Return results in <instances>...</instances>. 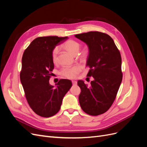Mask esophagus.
<instances>
[{"instance_id": "obj_1", "label": "esophagus", "mask_w": 147, "mask_h": 147, "mask_svg": "<svg viewBox=\"0 0 147 147\" xmlns=\"http://www.w3.org/2000/svg\"><path fill=\"white\" fill-rule=\"evenodd\" d=\"M72 84H76L77 83V82L76 81H75V80H72Z\"/></svg>"}]
</instances>
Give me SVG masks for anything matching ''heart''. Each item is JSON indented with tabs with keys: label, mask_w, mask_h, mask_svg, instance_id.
Segmentation results:
<instances>
[{
	"label": "heart",
	"mask_w": 147,
	"mask_h": 147,
	"mask_svg": "<svg viewBox=\"0 0 147 147\" xmlns=\"http://www.w3.org/2000/svg\"><path fill=\"white\" fill-rule=\"evenodd\" d=\"M63 48L65 50L69 52L70 54L73 55H76L78 53L80 48V44L78 42L73 40H69L65 42L63 45ZM86 51L83 53V55H86ZM58 54H59V48L56 47L52 52V61L54 64H56L58 61ZM80 71V69L77 66L74 67H65L61 71V74L63 76L69 78H74L77 76Z\"/></svg>",
	"instance_id": "obj_1"
}]
</instances>
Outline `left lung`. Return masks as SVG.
Returning a JSON list of instances; mask_svg holds the SVG:
<instances>
[{
    "instance_id": "left-lung-1",
    "label": "left lung",
    "mask_w": 147,
    "mask_h": 147,
    "mask_svg": "<svg viewBox=\"0 0 147 147\" xmlns=\"http://www.w3.org/2000/svg\"><path fill=\"white\" fill-rule=\"evenodd\" d=\"M75 37L88 47L86 66L90 69L87 76L94 78L90 87L83 80L78 81L80 105L87 114L97 116L110 109L117 94L123 78L121 55L108 34L91 31Z\"/></svg>"
}]
</instances>
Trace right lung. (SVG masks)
<instances>
[{
    "mask_svg": "<svg viewBox=\"0 0 147 147\" xmlns=\"http://www.w3.org/2000/svg\"><path fill=\"white\" fill-rule=\"evenodd\" d=\"M67 37H40L34 39L22 57L20 80L30 108L42 117H50L61 109L63 97L72 86V82L61 79L51 85L49 82L54 69L52 52Z\"/></svg>",
    "mask_w": 147,
    "mask_h": 147,
    "instance_id": "obj_1",
    "label": "right lung"
}]
</instances>
